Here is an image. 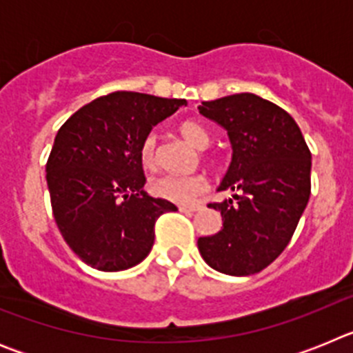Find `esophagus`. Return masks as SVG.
<instances>
[{
	"label": "esophagus",
	"mask_w": 353,
	"mask_h": 353,
	"mask_svg": "<svg viewBox=\"0 0 353 353\" xmlns=\"http://www.w3.org/2000/svg\"><path fill=\"white\" fill-rule=\"evenodd\" d=\"M180 212H198L201 210V205H180Z\"/></svg>",
	"instance_id": "34e87169"
}]
</instances>
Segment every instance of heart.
<instances>
[{
	"label": "heart",
	"mask_w": 353,
	"mask_h": 353,
	"mask_svg": "<svg viewBox=\"0 0 353 353\" xmlns=\"http://www.w3.org/2000/svg\"><path fill=\"white\" fill-rule=\"evenodd\" d=\"M180 132L196 148L203 150L210 145V134L198 121H182ZM139 159H141L143 166L148 168V170H152L157 164V136L154 132L145 136V139L141 141ZM150 189L159 198H164L168 201H173V203L187 205L192 203L194 199H198L199 196L207 191V179H205L203 174H183V176H179V174H162V176L152 180Z\"/></svg>",
	"instance_id": "1"
}]
</instances>
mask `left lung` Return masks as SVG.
Instances as JSON below:
<instances>
[{
    "label": "left lung",
    "instance_id": "obj_1",
    "mask_svg": "<svg viewBox=\"0 0 353 353\" xmlns=\"http://www.w3.org/2000/svg\"><path fill=\"white\" fill-rule=\"evenodd\" d=\"M199 113L228 132L232 162L219 191L233 198L208 207L223 228L199 236L203 260L228 276H251L288 245L311 194V152L285 109L254 93L201 102Z\"/></svg>",
    "mask_w": 353,
    "mask_h": 353
}]
</instances>
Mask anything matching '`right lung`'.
I'll list each match as a JSON object with an SVG mask.
<instances>
[{
    "label": "right lung",
    "instance_id": "1",
    "mask_svg": "<svg viewBox=\"0 0 353 353\" xmlns=\"http://www.w3.org/2000/svg\"><path fill=\"white\" fill-rule=\"evenodd\" d=\"M180 105L185 99L114 92L83 105L56 134L46 166L52 214L68 248L93 269L141 263L159 215L176 210L143 191L139 146Z\"/></svg>",
    "mask_w": 353,
    "mask_h": 353
}]
</instances>
